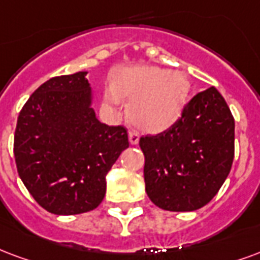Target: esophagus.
<instances>
[{
    "instance_id": "34e87169",
    "label": "esophagus",
    "mask_w": 260,
    "mask_h": 260,
    "mask_svg": "<svg viewBox=\"0 0 260 260\" xmlns=\"http://www.w3.org/2000/svg\"><path fill=\"white\" fill-rule=\"evenodd\" d=\"M139 142V134L136 131H131L129 132V143L131 145H138Z\"/></svg>"
}]
</instances>
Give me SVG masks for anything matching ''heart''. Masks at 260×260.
I'll use <instances>...</instances> for the list:
<instances>
[{"label": "heart", "instance_id": "obj_1", "mask_svg": "<svg viewBox=\"0 0 260 260\" xmlns=\"http://www.w3.org/2000/svg\"><path fill=\"white\" fill-rule=\"evenodd\" d=\"M190 86L189 78L182 71L154 66L122 67L114 73L103 98L110 106H120L124 98L131 99V122L146 132H159L182 115Z\"/></svg>", "mask_w": 260, "mask_h": 260}]
</instances>
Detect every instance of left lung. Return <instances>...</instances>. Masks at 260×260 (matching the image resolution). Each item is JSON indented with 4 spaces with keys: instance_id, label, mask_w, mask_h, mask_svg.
Instances as JSON below:
<instances>
[{
    "instance_id": "obj_1",
    "label": "left lung",
    "mask_w": 260,
    "mask_h": 260,
    "mask_svg": "<svg viewBox=\"0 0 260 260\" xmlns=\"http://www.w3.org/2000/svg\"><path fill=\"white\" fill-rule=\"evenodd\" d=\"M139 146L149 199L165 211H196L216 196L232 169L234 118L211 86L184 106L171 128L142 136Z\"/></svg>"
}]
</instances>
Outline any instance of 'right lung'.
I'll list each match as a JSON object with an SVG mask.
<instances>
[{"label":"right lung","mask_w":260,"mask_h":260,"mask_svg":"<svg viewBox=\"0 0 260 260\" xmlns=\"http://www.w3.org/2000/svg\"><path fill=\"white\" fill-rule=\"evenodd\" d=\"M86 71L53 77L34 91L17 117L13 154L22 182L55 215L95 209L106 175L128 146L122 125L96 118Z\"/></svg>","instance_id":"add662e5"}]
</instances>
